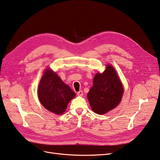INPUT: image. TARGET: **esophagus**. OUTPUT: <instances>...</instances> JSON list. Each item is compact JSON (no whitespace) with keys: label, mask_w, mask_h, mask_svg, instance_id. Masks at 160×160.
Masks as SVG:
<instances>
[{"label":"esophagus","mask_w":160,"mask_h":160,"mask_svg":"<svg viewBox=\"0 0 160 160\" xmlns=\"http://www.w3.org/2000/svg\"><path fill=\"white\" fill-rule=\"evenodd\" d=\"M77 95H79V96H83V91H82V90H80L79 91L77 92Z\"/></svg>","instance_id":"esophagus-1"}]
</instances>
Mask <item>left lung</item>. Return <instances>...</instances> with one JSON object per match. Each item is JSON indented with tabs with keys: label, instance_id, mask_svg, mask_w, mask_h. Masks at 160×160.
Returning a JSON list of instances; mask_svg holds the SVG:
<instances>
[{
	"label": "left lung",
	"instance_id": "1",
	"mask_svg": "<svg viewBox=\"0 0 160 160\" xmlns=\"http://www.w3.org/2000/svg\"><path fill=\"white\" fill-rule=\"evenodd\" d=\"M123 88L113 67L108 65L103 73H97L93 87L88 93L89 104L95 113L104 114L120 103Z\"/></svg>",
	"mask_w": 160,
	"mask_h": 160
}]
</instances>
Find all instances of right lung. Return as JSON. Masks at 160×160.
Returning a JSON list of instances; mask_svg holds the SVG:
<instances>
[{
    "label": "right lung",
    "instance_id": "right-lung-1",
    "mask_svg": "<svg viewBox=\"0 0 160 160\" xmlns=\"http://www.w3.org/2000/svg\"><path fill=\"white\" fill-rule=\"evenodd\" d=\"M38 96L45 108L55 114H62L75 93L55 72L47 69L38 85Z\"/></svg>",
    "mask_w": 160,
    "mask_h": 160
}]
</instances>
